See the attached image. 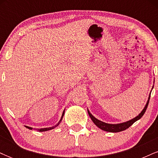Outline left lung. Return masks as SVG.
Masks as SVG:
<instances>
[{"label": "left lung", "instance_id": "8db88e82", "mask_svg": "<svg viewBox=\"0 0 158 158\" xmlns=\"http://www.w3.org/2000/svg\"><path fill=\"white\" fill-rule=\"evenodd\" d=\"M149 99H150V97L148 98V100L147 103H146V106H145L144 109L142 110V112H141V113L139 114L138 116H137L135 118H134V119H131V120L128 121V122L119 123V124H108V123H103V122H102V121L99 120V119L95 118V117H94V116L92 115V114H90L89 111H88V114H89L90 117L92 119V121L94 123V124H95L97 127H99V128H101V129L103 130V131H109V132H119V131H124V130H126L128 128H129V127L131 126L134 123H135L136 121L138 120V119H139L141 117H143V114H145L146 109H147L148 102H149Z\"/></svg>", "mask_w": 158, "mask_h": 158}]
</instances>
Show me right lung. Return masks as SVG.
I'll return each instance as SVG.
<instances>
[{
    "label": "right lung",
    "instance_id": "1",
    "mask_svg": "<svg viewBox=\"0 0 158 158\" xmlns=\"http://www.w3.org/2000/svg\"><path fill=\"white\" fill-rule=\"evenodd\" d=\"M64 112H63V114H62V116H61V119H60V121L61 120V119H62V117H63V116H64ZM60 121H59V123H60ZM59 123H58L57 125H56L55 126H52V127H51V128H41V129H39V131H48V130H50V129H52V128H55V127H56L58 126V125L59 124ZM27 128H29V129H32V128H31V127H29V126H26Z\"/></svg>",
    "mask_w": 158,
    "mask_h": 158
}]
</instances>
